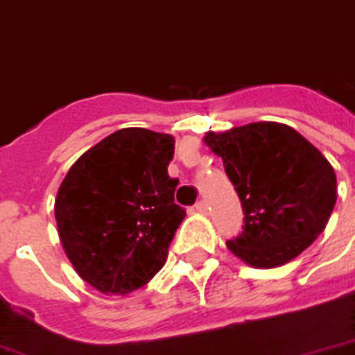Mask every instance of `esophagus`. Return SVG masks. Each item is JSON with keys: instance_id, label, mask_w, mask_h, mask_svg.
Here are the masks:
<instances>
[{"instance_id": "obj_1", "label": "esophagus", "mask_w": 355, "mask_h": 355, "mask_svg": "<svg viewBox=\"0 0 355 355\" xmlns=\"http://www.w3.org/2000/svg\"><path fill=\"white\" fill-rule=\"evenodd\" d=\"M196 211H198L199 214H207V212H209V207H207L205 201H199V203H196Z\"/></svg>"}]
</instances>
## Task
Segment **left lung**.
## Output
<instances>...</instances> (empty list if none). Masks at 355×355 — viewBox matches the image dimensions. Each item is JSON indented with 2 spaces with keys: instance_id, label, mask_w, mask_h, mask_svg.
<instances>
[{
  "instance_id": "left-lung-1",
  "label": "left lung",
  "mask_w": 355,
  "mask_h": 355,
  "mask_svg": "<svg viewBox=\"0 0 355 355\" xmlns=\"http://www.w3.org/2000/svg\"><path fill=\"white\" fill-rule=\"evenodd\" d=\"M205 144L224 159L243 203V233L227 248L256 269L288 263L329 222L337 177L327 157L297 131L278 122H252L207 131Z\"/></svg>"
}]
</instances>
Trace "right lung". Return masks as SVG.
Here are the masks:
<instances>
[{"mask_svg": "<svg viewBox=\"0 0 355 355\" xmlns=\"http://www.w3.org/2000/svg\"><path fill=\"white\" fill-rule=\"evenodd\" d=\"M175 154L169 133L124 128L71 165L54 201L65 256L84 282L105 295H128L165 265L184 209L178 180L167 175Z\"/></svg>", "mask_w": 355, "mask_h": 355, "instance_id": "1", "label": "right lung"}]
</instances>
